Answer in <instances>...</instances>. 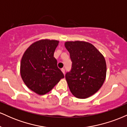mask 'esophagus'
Returning a JSON list of instances; mask_svg holds the SVG:
<instances>
[{"label":"esophagus","instance_id":"obj_1","mask_svg":"<svg viewBox=\"0 0 127 127\" xmlns=\"http://www.w3.org/2000/svg\"><path fill=\"white\" fill-rule=\"evenodd\" d=\"M61 70H62V72L64 74L65 73V70H64V68H62V69H61Z\"/></svg>","mask_w":127,"mask_h":127}]
</instances>
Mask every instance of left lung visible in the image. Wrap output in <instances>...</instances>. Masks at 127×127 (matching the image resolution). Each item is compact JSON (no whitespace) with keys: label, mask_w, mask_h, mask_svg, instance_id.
Segmentation results:
<instances>
[{"label":"left lung","mask_w":127,"mask_h":127,"mask_svg":"<svg viewBox=\"0 0 127 127\" xmlns=\"http://www.w3.org/2000/svg\"><path fill=\"white\" fill-rule=\"evenodd\" d=\"M64 46L72 62V69L65 76L70 91L78 98H88L97 93L105 81V59L89 42L68 41Z\"/></svg>","instance_id":"left-lung-1"}]
</instances>
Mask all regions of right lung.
I'll list each match as a JSON object with an SVG mask.
<instances>
[{"instance_id":"obj_1","label":"right lung","mask_w":127,"mask_h":127,"mask_svg":"<svg viewBox=\"0 0 127 127\" xmlns=\"http://www.w3.org/2000/svg\"><path fill=\"white\" fill-rule=\"evenodd\" d=\"M59 43L56 40H38L32 43L22 57V79L30 90L39 95L48 93L64 77L54 57Z\"/></svg>"}]
</instances>
